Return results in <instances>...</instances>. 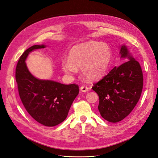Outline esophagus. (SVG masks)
I'll return each mask as SVG.
<instances>
[{
  "label": "esophagus",
  "instance_id": "esophagus-1",
  "mask_svg": "<svg viewBox=\"0 0 158 158\" xmlns=\"http://www.w3.org/2000/svg\"><path fill=\"white\" fill-rule=\"evenodd\" d=\"M80 90L81 92H86L87 91H89V88L87 86L85 85H82L80 87Z\"/></svg>",
  "mask_w": 158,
  "mask_h": 158
}]
</instances>
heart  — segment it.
Here are the masks:
<instances>
[{
	"instance_id": "b5f03b06",
	"label": "heart",
	"mask_w": 158,
	"mask_h": 158,
	"mask_svg": "<svg viewBox=\"0 0 158 158\" xmlns=\"http://www.w3.org/2000/svg\"><path fill=\"white\" fill-rule=\"evenodd\" d=\"M112 58V51L106 43L90 41L74 46L69 54V60L62 63L63 71L74 75L77 69L89 79H96L102 76L109 68Z\"/></svg>"
}]
</instances>
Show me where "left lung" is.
Wrapping results in <instances>:
<instances>
[{"label":"left lung","mask_w":158,"mask_h":158,"mask_svg":"<svg viewBox=\"0 0 158 158\" xmlns=\"http://www.w3.org/2000/svg\"><path fill=\"white\" fill-rule=\"evenodd\" d=\"M120 53L127 61L115 66L92 87L100 99L98 110L101 116L114 123L123 120L132 111L143 87L139 62L130 55L125 45L122 46Z\"/></svg>","instance_id":"8db88e82"}]
</instances>
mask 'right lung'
<instances>
[{
  "label": "right lung",
  "mask_w": 158,
  "mask_h": 158,
  "mask_svg": "<svg viewBox=\"0 0 158 158\" xmlns=\"http://www.w3.org/2000/svg\"><path fill=\"white\" fill-rule=\"evenodd\" d=\"M45 47L33 45L23 52L17 64L15 79L20 99L28 114L39 123L52 127L66 118L79 89L76 84L36 79L28 71L25 60L29 52Z\"/></svg>",
  "instance_id": "add662e5"
}]
</instances>
